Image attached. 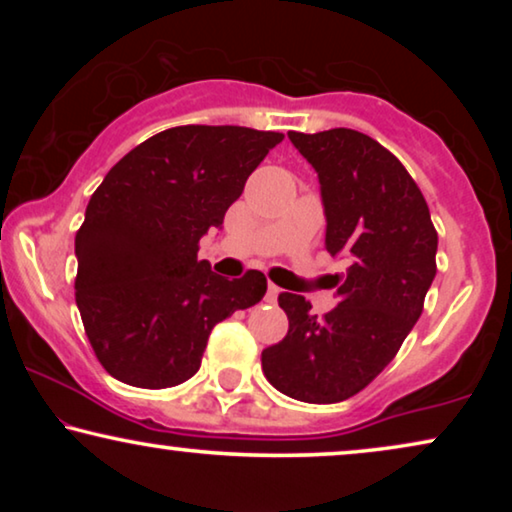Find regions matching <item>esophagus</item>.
Returning <instances> with one entry per match:
<instances>
[{"instance_id": "34e87169", "label": "esophagus", "mask_w": 512, "mask_h": 512, "mask_svg": "<svg viewBox=\"0 0 512 512\" xmlns=\"http://www.w3.org/2000/svg\"><path fill=\"white\" fill-rule=\"evenodd\" d=\"M279 291H282V289H279V286L277 284H268V293H265V300H268V303H275V300H277V296H279Z\"/></svg>"}]
</instances>
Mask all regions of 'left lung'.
Returning <instances> with one entry per match:
<instances>
[{
  "label": "left lung",
  "instance_id": "1",
  "mask_svg": "<svg viewBox=\"0 0 512 512\" xmlns=\"http://www.w3.org/2000/svg\"><path fill=\"white\" fill-rule=\"evenodd\" d=\"M319 174L326 251L345 256L338 305L324 317L279 293L282 342L263 349V375L303 403H340L366 389L417 324L436 277L438 233L422 191L389 149L359 130L289 132Z\"/></svg>",
  "mask_w": 512,
  "mask_h": 512
}]
</instances>
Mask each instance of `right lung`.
<instances>
[{
	"label": "right lung",
	"instance_id": "add662e5",
	"mask_svg": "<svg viewBox=\"0 0 512 512\" xmlns=\"http://www.w3.org/2000/svg\"><path fill=\"white\" fill-rule=\"evenodd\" d=\"M282 139L240 125H179L125 153L90 195L74 240V289L111 377L177 387L198 373L212 328L265 296L263 272L214 275L198 249Z\"/></svg>",
	"mask_w": 512,
	"mask_h": 512
}]
</instances>
